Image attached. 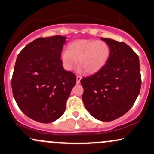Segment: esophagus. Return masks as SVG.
<instances>
[{
    "label": "esophagus",
    "instance_id": "esophagus-1",
    "mask_svg": "<svg viewBox=\"0 0 154 154\" xmlns=\"http://www.w3.org/2000/svg\"><path fill=\"white\" fill-rule=\"evenodd\" d=\"M81 78H82V77H81V76H80V75H77V84L80 83V82Z\"/></svg>",
    "mask_w": 154,
    "mask_h": 154
}]
</instances>
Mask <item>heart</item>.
Returning <instances> with one entry per match:
<instances>
[{
	"mask_svg": "<svg viewBox=\"0 0 154 154\" xmlns=\"http://www.w3.org/2000/svg\"><path fill=\"white\" fill-rule=\"evenodd\" d=\"M110 53L109 45L102 40H77L62 52L61 60L67 70H72L78 60L79 67L85 73L91 74L105 65Z\"/></svg>",
	"mask_w": 154,
	"mask_h": 154,
	"instance_id": "b5f03b06",
	"label": "heart"
}]
</instances>
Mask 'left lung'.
<instances>
[{
    "mask_svg": "<svg viewBox=\"0 0 154 154\" xmlns=\"http://www.w3.org/2000/svg\"><path fill=\"white\" fill-rule=\"evenodd\" d=\"M111 49L105 65L80 80L84 105L93 117L111 121L131 109L141 88L139 57L124 42L101 38Z\"/></svg>",
    "mask_w": 154,
    "mask_h": 154,
    "instance_id": "obj_1",
    "label": "left lung"
}]
</instances>
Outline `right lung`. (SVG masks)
<instances>
[{
    "label": "right lung",
    "instance_id": "add662e5",
    "mask_svg": "<svg viewBox=\"0 0 154 154\" xmlns=\"http://www.w3.org/2000/svg\"><path fill=\"white\" fill-rule=\"evenodd\" d=\"M66 37L38 38L18 55L11 79L14 98L28 118L47 124L65 112L76 76L63 69L61 52Z\"/></svg>",
    "mask_w": 154,
    "mask_h": 154
}]
</instances>
